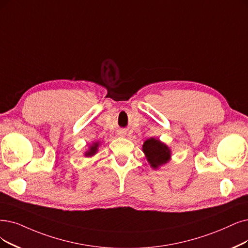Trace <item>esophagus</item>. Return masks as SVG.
I'll return each mask as SVG.
<instances>
[{
  "label": "esophagus",
  "instance_id": "1",
  "mask_svg": "<svg viewBox=\"0 0 248 248\" xmlns=\"http://www.w3.org/2000/svg\"><path fill=\"white\" fill-rule=\"evenodd\" d=\"M118 135H119V136H120V137H124V135H125V133H124V132H120V133H119V134H118Z\"/></svg>",
  "mask_w": 248,
  "mask_h": 248
}]
</instances>
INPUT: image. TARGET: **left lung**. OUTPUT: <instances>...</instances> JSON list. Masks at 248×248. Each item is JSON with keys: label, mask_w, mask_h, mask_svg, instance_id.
<instances>
[{"label": "left lung", "mask_w": 248, "mask_h": 248, "mask_svg": "<svg viewBox=\"0 0 248 248\" xmlns=\"http://www.w3.org/2000/svg\"><path fill=\"white\" fill-rule=\"evenodd\" d=\"M142 152L147 163L155 170H157L158 168L171 161V148L155 137L148 138L143 142Z\"/></svg>", "instance_id": "8db88e82"}]
</instances>
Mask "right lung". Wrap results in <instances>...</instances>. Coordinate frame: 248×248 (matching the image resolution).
Instances as JSON below:
<instances>
[{
    "label": "right lung",
    "instance_id": "add662e5",
    "mask_svg": "<svg viewBox=\"0 0 248 248\" xmlns=\"http://www.w3.org/2000/svg\"><path fill=\"white\" fill-rule=\"evenodd\" d=\"M100 144H101V141H93L90 147H88V150L86 152H84V156L86 157H91V156H93L94 155H96L97 151H98V147H100Z\"/></svg>",
    "mask_w": 248,
    "mask_h": 248
}]
</instances>
